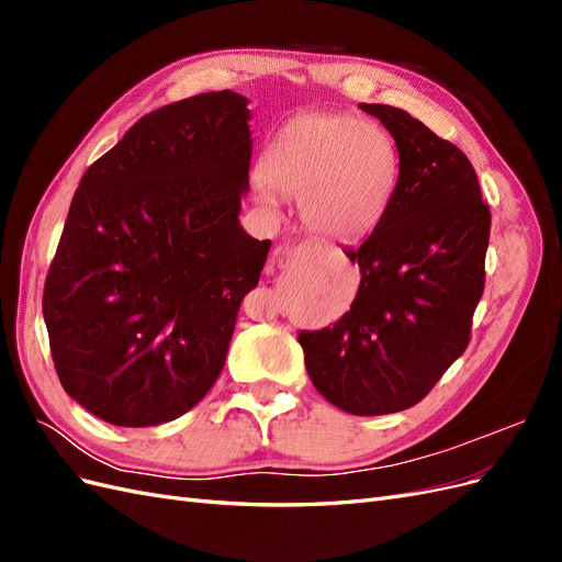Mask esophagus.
<instances>
[{"label":"esophagus","instance_id":"esophagus-1","mask_svg":"<svg viewBox=\"0 0 562 562\" xmlns=\"http://www.w3.org/2000/svg\"><path fill=\"white\" fill-rule=\"evenodd\" d=\"M300 250H302V246H300V248H295V250H293V252H291V258H295V255H297V252H300Z\"/></svg>","mask_w":562,"mask_h":562}]
</instances>
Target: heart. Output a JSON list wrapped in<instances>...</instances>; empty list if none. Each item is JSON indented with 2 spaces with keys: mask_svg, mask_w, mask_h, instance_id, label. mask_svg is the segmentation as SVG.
I'll list each match as a JSON object with an SVG mask.
<instances>
[{
  "mask_svg": "<svg viewBox=\"0 0 562 562\" xmlns=\"http://www.w3.org/2000/svg\"><path fill=\"white\" fill-rule=\"evenodd\" d=\"M398 168V147L384 128L349 114H310L271 140L260 178L271 194L300 201L304 227L351 241L382 220Z\"/></svg>",
  "mask_w": 562,
  "mask_h": 562,
  "instance_id": "heart-1",
  "label": "heart"
}]
</instances>
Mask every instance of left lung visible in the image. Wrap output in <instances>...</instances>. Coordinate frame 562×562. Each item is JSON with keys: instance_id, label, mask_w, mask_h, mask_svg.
Listing matches in <instances>:
<instances>
[{"instance_id": "obj_1", "label": "left lung", "mask_w": 562, "mask_h": 562, "mask_svg": "<svg viewBox=\"0 0 562 562\" xmlns=\"http://www.w3.org/2000/svg\"><path fill=\"white\" fill-rule=\"evenodd\" d=\"M398 147V184L361 248L351 310L300 330L307 375L349 415L401 413L429 394L464 353L485 285L490 209L459 147L391 105H359Z\"/></svg>"}]
</instances>
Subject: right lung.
I'll return each mask as SVG.
<instances>
[{
	"label": "right lung",
	"instance_id": "add662e5",
	"mask_svg": "<svg viewBox=\"0 0 562 562\" xmlns=\"http://www.w3.org/2000/svg\"><path fill=\"white\" fill-rule=\"evenodd\" d=\"M248 98L211 91L135 122L83 173L44 285L67 396L157 427L209 394L271 241L241 227Z\"/></svg>",
	"mask_w": 562,
	"mask_h": 562
}]
</instances>
